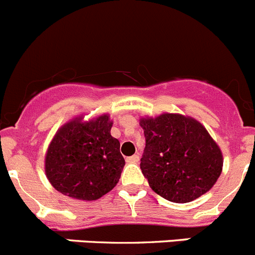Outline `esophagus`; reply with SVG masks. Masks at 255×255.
Here are the masks:
<instances>
[{
  "mask_svg": "<svg viewBox=\"0 0 255 255\" xmlns=\"http://www.w3.org/2000/svg\"><path fill=\"white\" fill-rule=\"evenodd\" d=\"M126 161H127L128 163H137L139 161V156L138 154H133V156L127 157V158H126Z\"/></svg>",
  "mask_w": 255,
  "mask_h": 255,
  "instance_id": "1",
  "label": "esophagus"
}]
</instances>
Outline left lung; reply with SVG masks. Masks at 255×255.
Returning <instances> with one entry per match:
<instances>
[{"label": "left lung", "mask_w": 255, "mask_h": 255, "mask_svg": "<svg viewBox=\"0 0 255 255\" xmlns=\"http://www.w3.org/2000/svg\"><path fill=\"white\" fill-rule=\"evenodd\" d=\"M146 147L141 170L151 189L172 203L208 192L223 170V154L200 122L182 114L141 118Z\"/></svg>", "instance_id": "left-lung-1"}]
</instances>
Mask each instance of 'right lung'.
<instances>
[{"instance_id":"1","label":"right lung","mask_w":255,"mask_h":255,"mask_svg":"<svg viewBox=\"0 0 255 255\" xmlns=\"http://www.w3.org/2000/svg\"><path fill=\"white\" fill-rule=\"evenodd\" d=\"M108 114L83 122L77 117L54 135L45 157V173L59 192L92 201L111 191L125 167L120 141L111 134Z\"/></svg>"}]
</instances>
